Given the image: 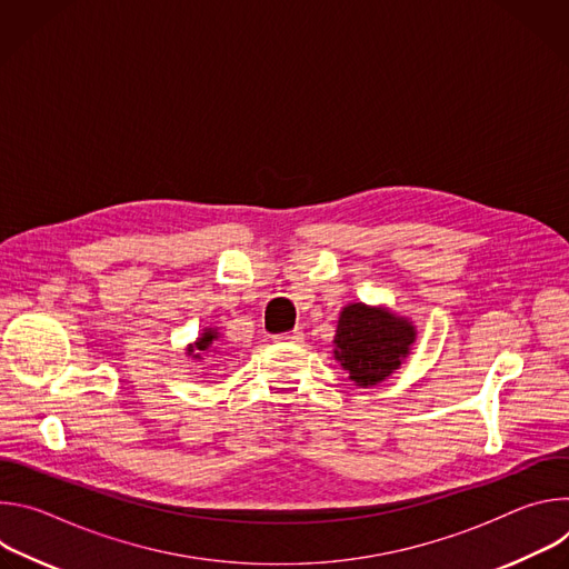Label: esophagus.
<instances>
[{
	"mask_svg": "<svg viewBox=\"0 0 569 569\" xmlns=\"http://www.w3.org/2000/svg\"><path fill=\"white\" fill-rule=\"evenodd\" d=\"M274 340H277V342H301V340H303V333H301L299 329H295V331H290V333L277 336Z\"/></svg>",
	"mask_w": 569,
	"mask_h": 569,
	"instance_id": "1",
	"label": "esophagus"
}]
</instances>
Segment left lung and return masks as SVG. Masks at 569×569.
Masks as SVG:
<instances>
[{
	"instance_id": "obj_1",
	"label": "left lung",
	"mask_w": 569,
	"mask_h": 569,
	"mask_svg": "<svg viewBox=\"0 0 569 569\" xmlns=\"http://www.w3.org/2000/svg\"><path fill=\"white\" fill-rule=\"evenodd\" d=\"M415 340L417 329L408 317L387 308L349 303L338 319L333 353L358 387H371L400 367Z\"/></svg>"
}]
</instances>
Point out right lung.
Returning a JSON list of instances; mask_svg holds the SVG:
<instances>
[{
	"label": "right lung",
	"mask_w": 569,
	"mask_h": 569,
	"mask_svg": "<svg viewBox=\"0 0 569 569\" xmlns=\"http://www.w3.org/2000/svg\"><path fill=\"white\" fill-rule=\"evenodd\" d=\"M218 340H220V333H218V329H204L202 331V336L193 342V345H189L187 347V353L191 356V358H196V360H200V356L204 353V351H216L218 349Z\"/></svg>",
	"instance_id": "obj_1"
}]
</instances>
